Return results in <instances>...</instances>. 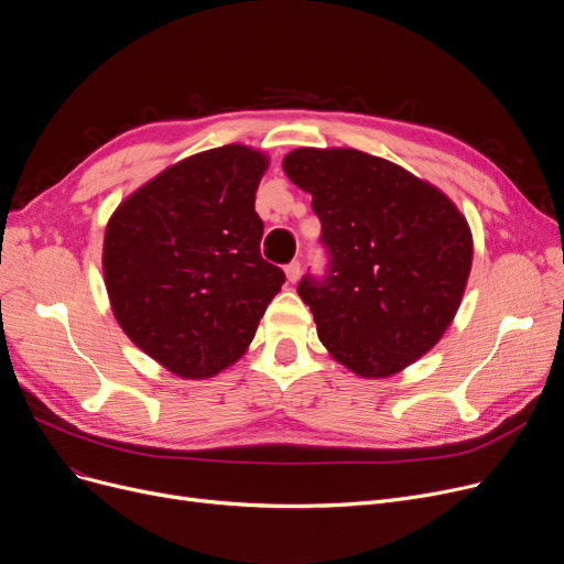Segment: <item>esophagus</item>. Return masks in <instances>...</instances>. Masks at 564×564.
<instances>
[{"label": "esophagus", "instance_id": "obj_1", "mask_svg": "<svg viewBox=\"0 0 564 564\" xmlns=\"http://www.w3.org/2000/svg\"><path fill=\"white\" fill-rule=\"evenodd\" d=\"M300 274H302V262L300 260H292L290 264H285V276H288L290 283L297 281Z\"/></svg>", "mask_w": 564, "mask_h": 564}]
</instances>
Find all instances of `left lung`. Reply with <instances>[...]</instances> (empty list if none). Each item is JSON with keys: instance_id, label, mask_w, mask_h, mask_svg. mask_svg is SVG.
Masks as SVG:
<instances>
[{"instance_id": "8db88e82", "label": "left lung", "mask_w": 564, "mask_h": 564, "mask_svg": "<svg viewBox=\"0 0 564 564\" xmlns=\"http://www.w3.org/2000/svg\"><path fill=\"white\" fill-rule=\"evenodd\" d=\"M283 171L313 196L327 274H306L332 357L361 377H391L451 327L470 274L473 237L455 203L402 166L354 148H297Z\"/></svg>"}]
</instances>
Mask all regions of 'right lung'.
Here are the masks:
<instances>
[{"label":"right lung","instance_id":"obj_1","mask_svg":"<svg viewBox=\"0 0 564 564\" xmlns=\"http://www.w3.org/2000/svg\"><path fill=\"white\" fill-rule=\"evenodd\" d=\"M267 158L230 143L128 196L105 230L102 270L128 338L166 370L205 379L242 357L285 283L260 256L256 189Z\"/></svg>","mask_w":564,"mask_h":564}]
</instances>
